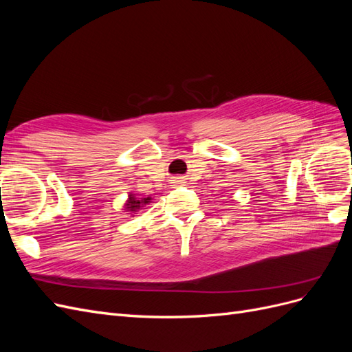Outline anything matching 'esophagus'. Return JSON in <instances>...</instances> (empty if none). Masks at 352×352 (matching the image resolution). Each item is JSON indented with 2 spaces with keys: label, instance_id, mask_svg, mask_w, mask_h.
<instances>
[{
  "label": "esophagus",
  "instance_id": "1",
  "mask_svg": "<svg viewBox=\"0 0 352 352\" xmlns=\"http://www.w3.org/2000/svg\"><path fill=\"white\" fill-rule=\"evenodd\" d=\"M176 182H182V177H176Z\"/></svg>",
  "mask_w": 352,
  "mask_h": 352
}]
</instances>
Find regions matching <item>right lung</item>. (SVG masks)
<instances>
[{
    "mask_svg": "<svg viewBox=\"0 0 352 352\" xmlns=\"http://www.w3.org/2000/svg\"><path fill=\"white\" fill-rule=\"evenodd\" d=\"M150 199H151V198L138 199V198H135L133 195H131L129 199H127V202H126V208L129 210V211H136L138 208H141L144 204H148V202H150Z\"/></svg>",
    "mask_w": 352,
    "mask_h": 352,
    "instance_id": "1",
    "label": "right lung"
}]
</instances>
